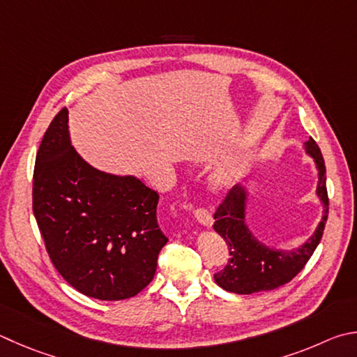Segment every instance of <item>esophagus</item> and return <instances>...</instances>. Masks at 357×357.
Wrapping results in <instances>:
<instances>
[{"instance_id": "34e87169", "label": "esophagus", "mask_w": 357, "mask_h": 357, "mask_svg": "<svg viewBox=\"0 0 357 357\" xmlns=\"http://www.w3.org/2000/svg\"><path fill=\"white\" fill-rule=\"evenodd\" d=\"M193 213H195V218L198 220V223H201L203 226H212L213 220H212V213L206 209V207H197L195 211H193Z\"/></svg>"}]
</instances>
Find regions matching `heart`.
<instances>
[{"label":"heart","mask_w":357,"mask_h":357,"mask_svg":"<svg viewBox=\"0 0 357 357\" xmlns=\"http://www.w3.org/2000/svg\"><path fill=\"white\" fill-rule=\"evenodd\" d=\"M225 183H226V179H225L223 176H218V178H217V184H220V185H223Z\"/></svg>","instance_id":"heart-1"}]
</instances>
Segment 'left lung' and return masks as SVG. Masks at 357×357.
<instances>
[{
  "label": "left lung",
  "mask_w": 357,
  "mask_h": 357,
  "mask_svg": "<svg viewBox=\"0 0 357 357\" xmlns=\"http://www.w3.org/2000/svg\"><path fill=\"white\" fill-rule=\"evenodd\" d=\"M304 145H306V151L315 159V164L319 167L317 193L325 204V213H323L315 234L301 248L294 251H276L261 245L251 236L245 225L246 195L243 187L234 185L213 215L215 217L213 229L225 238L229 251L228 264L225 265L223 270L213 275V280L222 289L234 291L238 295H250L256 294V291L278 289L294 280L307 264L310 256L314 255L317 245L321 241L329 212L326 167L320 148L312 137Z\"/></svg>",
  "instance_id": "1"
}]
</instances>
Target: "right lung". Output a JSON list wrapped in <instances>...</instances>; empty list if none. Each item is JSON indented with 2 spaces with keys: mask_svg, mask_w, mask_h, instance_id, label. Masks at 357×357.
Segmentation results:
<instances>
[{
  "mask_svg": "<svg viewBox=\"0 0 357 357\" xmlns=\"http://www.w3.org/2000/svg\"><path fill=\"white\" fill-rule=\"evenodd\" d=\"M62 107L38 146L32 212L51 262L71 287L105 301L135 296L153 281L168 238L159 195L132 176L90 167L68 137Z\"/></svg>",
  "mask_w": 357,
  "mask_h": 357,
  "instance_id": "1",
  "label": "right lung"
}]
</instances>
